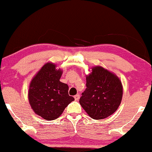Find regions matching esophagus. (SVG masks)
<instances>
[{"label":"esophagus","mask_w":152,"mask_h":152,"mask_svg":"<svg viewBox=\"0 0 152 152\" xmlns=\"http://www.w3.org/2000/svg\"><path fill=\"white\" fill-rule=\"evenodd\" d=\"M80 95H79V94L75 95V96H74V98L76 101H78L79 99H80Z\"/></svg>","instance_id":"1"}]
</instances>
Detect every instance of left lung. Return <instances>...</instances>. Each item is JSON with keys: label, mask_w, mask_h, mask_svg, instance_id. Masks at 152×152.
<instances>
[{"label": "left lung", "mask_w": 152, "mask_h": 152, "mask_svg": "<svg viewBox=\"0 0 152 152\" xmlns=\"http://www.w3.org/2000/svg\"><path fill=\"white\" fill-rule=\"evenodd\" d=\"M86 86L80 104L91 118L101 120L115 113L123 93L118 77L101 66H95L86 76Z\"/></svg>", "instance_id": "1"}]
</instances>
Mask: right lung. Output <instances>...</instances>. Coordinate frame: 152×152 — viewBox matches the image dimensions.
<instances>
[{
	"mask_svg": "<svg viewBox=\"0 0 152 152\" xmlns=\"http://www.w3.org/2000/svg\"><path fill=\"white\" fill-rule=\"evenodd\" d=\"M55 64L46 63L31 81L28 99L34 112L46 120H53L61 115L65 108L75 100L68 95V86L59 81L61 69Z\"/></svg>",
	"mask_w": 152,
	"mask_h": 152,
	"instance_id": "obj_1",
	"label": "right lung"
}]
</instances>
